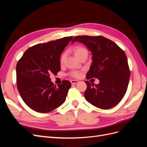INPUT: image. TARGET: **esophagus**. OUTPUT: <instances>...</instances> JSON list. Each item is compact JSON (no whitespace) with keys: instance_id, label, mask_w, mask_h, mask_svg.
<instances>
[{"instance_id":"esophagus-1","label":"esophagus","mask_w":147,"mask_h":147,"mask_svg":"<svg viewBox=\"0 0 147 147\" xmlns=\"http://www.w3.org/2000/svg\"><path fill=\"white\" fill-rule=\"evenodd\" d=\"M71 83H72V84H77L79 82L78 80H72L70 81Z\"/></svg>"}]
</instances>
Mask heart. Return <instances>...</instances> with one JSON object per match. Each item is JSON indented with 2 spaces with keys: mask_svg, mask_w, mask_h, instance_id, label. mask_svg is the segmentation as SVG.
I'll use <instances>...</instances> for the list:
<instances>
[{
  "mask_svg": "<svg viewBox=\"0 0 147 147\" xmlns=\"http://www.w3.org/2000/svg\"><path fill=\"white\" fill-rule=\"evenodd\" d=\"M87 51H88L86 48H84V47H80V46L75 47L74 48V52L75 53V56H76L78 58L81 55H82L84 53L87 52ZM65 59V53H63V54L61 55V56L60 57V59H59L60 63L61 64H63L64 63ZM70 75L73 77H75V78H78L81 76V72H78V71H74V72H72L70 74Z\"/></svg>",
  "mask_w": 147,
  "mask_h": 147,
  "instance_id": "1",
  "label": "heart"
}]
</instances>
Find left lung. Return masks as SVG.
Returning a JSON list of instances; mask_svg holds the SVG:
<instances>
[{
  "label": "left lung",
  "mask_w": 147,
  "mask_h": 147,
  "mask_svg": "<svg viewBox=\"0 0 147 147\" xmlns=\"http://www.w3.org/2000/svg\"><path fill=\"white\" fill-rule=\"evenodd\" d=\"M82 43L91 51L92 64L86 78H95L99 83L85 81L86 100L101 109H109L122 100L127 91L130 70L125 53L116 43L102 36L75 37L72 41Z\"/></svg>",
  "instance_id": "8db88e82"
}]
</instances>
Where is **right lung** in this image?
Returning a JSON list of instances; mask_svg holds the SVG:
<instances>
[{
	"instance_id": "1",
	"label": "right lung",
	"mask_w": 147,
	"mask_h": 147,
	"mask_svg": "<svg viewBox=\"0 0 147 147\" xmlns=\"http://www.w3.org/2000/svg\"><path fill=\"white\" fill-rule=\"evenodd\" d=\"M72 38L37 44L28 48L18 62V90L25 104L35 112L48 113L65 102L71 83L63 80L56 87L50 76L60 71L61 55Z\"/></svg>"
}]
</instances>
